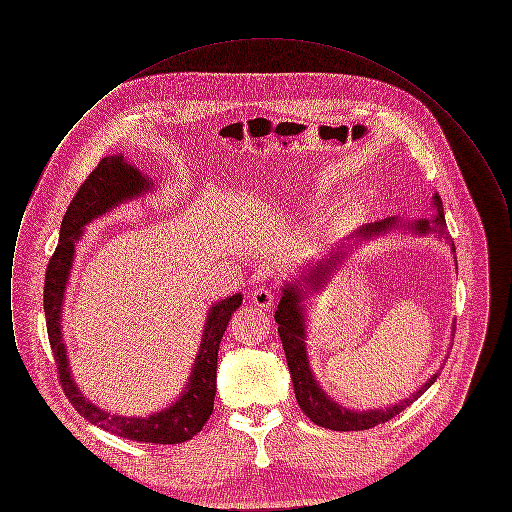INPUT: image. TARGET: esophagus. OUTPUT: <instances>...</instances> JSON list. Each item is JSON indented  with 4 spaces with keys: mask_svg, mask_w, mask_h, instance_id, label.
<instances>
[{
    "mask_svg": "<svg viewBox=\"0 0 512 512\" xmlns=\"http://www.w3.org/2000/svg\"><path fill=\"white\" fill-rule=\"evenodd\" d=\"M251 299H253V303H255L257 307H261L263 311H270L272 305H274V301H276V295H274V292L267 290V288H259V290H255V292L251 293Z\"/></svg>",
    "mask_w": 512,
    "mask_h": 512,
    "instance_id": "esophagus-1",
    "label": "esophagus"
}]
</instances>
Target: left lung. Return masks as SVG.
I'll use <instances>...</instances> for the list:
<instances>
[{
  "instance_id": "obj_1",
  "label": "left lung",
  "mask_w": 512,
  "mask_h": 512,
  "mask_svg": "<svg viewBox=\"0 0 512 512\" xmlns=\"http://www.w3.org/2000/svg\"><path fill=\"white\" fill-rule=\"evenodd\" d=\"M432 205L436 209V215L432 219L403 220L401 217H388L378 222H368L361 228L353 230L347 238L332 247L322 259L303 263L299 268V274L292 276L290 282H284L282 297L278 303V309L274 318L278 322V334L284 345L286 361L292 374L293 391L295 399L301 407V411L307 414L315 424L334 430V432H355V430H368L376 424H384L391 420L395 414L405 411L413 401H416L424 391L428 390L436 380L439 372L432 374L411 397L382 409H368V411H355L347 409L338 403L334 397H330L322 390L320 382L311 368L309 361V318H307V303L315 293L326 290L330 280L334 278V272L345 263L351 249H357L363 242L376 240L380 236L391 234L393 230H403L413 236H432L439 242H445L455 253V244L447 232L445 215H443V203L438 194L432 195ZM455 267H457V257ZM453 336V334H451Z\"/></svg>"
}]
</instances>
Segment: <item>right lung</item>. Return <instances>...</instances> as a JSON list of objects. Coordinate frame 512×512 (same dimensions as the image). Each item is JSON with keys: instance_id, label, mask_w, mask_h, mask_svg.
<instances>
[{"instance_id": "1", "label": "right lung", "mask_w": 512, "mask_h": 512, "mask_svg": "<svg viewBox=\"0 0 512 512\" xmlns=\"http://www.w3.org/2000/svg\"><path fill=\"white\" fill-rule=\"evenodd\" d=\"M155 188V180H151L138 167L130 165L122 153L107 155L99 161L98 167L90 172V176L74 195L61 222L59 244L53 257L49 259L46 270L44 313L48 324L49 345L55 357V365L59 368L61 386L80 416L119 438L167 445L194 438L213 413L220 340L224 336L228 320L242 305L244 295H228L226 299H220L209 307L194 366L184 390L169 407L147 416L109 413L105 409H99L88 397H84V393L74 382L61 328L65 292L73 272L76 244L82 240L84 228L90 222L119 209L121 205L155 192Z\"/></svg>"}]
</instances>
